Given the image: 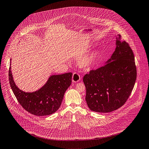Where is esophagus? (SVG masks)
Listing matches in <instances>:
<instances>
[{
	"label": "esophagus",
	"instance_id": "obj_1",
	"mask_svg": "<svg viewBox=\"0 0 149 149\" xmlns=\"http://www.w3.org/2000/svg\"><path fill=\"white\" fill-rule=\"evenodd\" d=\"M80 80V76L77 73H74L72 76V81L73 82H77Z\"/></svg>",
	"mask_w": 149,
	"mask_h": 149
}]
</instances>
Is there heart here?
Instances as JSON below:
<instances>
[{
	"label": "heart",
	"mask_w": 149,
	"mask_h": 149,
	"mask_svg": "<svg viewBox=\"0 0 149 149\" xmlns=\"http://www.w3.org/2000/svg\"><path fill=\"white\" fill-rule=\"evenodd\" d=\"M100 56V51L94 50L89 54H86L79 59L77 63L80 68L88 70L92 68Z\"/></svg>",
	"instance_id": "obj_1"
}]
</instances>
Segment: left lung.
I'll use <instances>...</instances> for the list:
<instances>
[{
    "label": "left lung",
    "mask_w": 149,
    "mask_h": 149,
    "mask_svg": "<svg viewBox=\"0 0 149 149\" xmlns=\"http://www.w3.org/2000/svg\"><path fill=\"white\" fill-rule=\"evenodd\" d=\"M116 48L106 64L92 70L83 77L86 88L85 100L91 110L109 113L126 102L134 88L136 69L133 51L120 35Z\"/></svg>",
    "instance_id": "obj_1"
}]
</instances>
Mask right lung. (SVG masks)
Wrapping results in <instances>:
<instances>
[{"mask_svg": "<svg viewBox=\"0 0 149 149\" xmlns=\"http://www.w3.org/2000/svg\"><path fill=\"white\" fill-rule=\"evenodd\" d=\"M10 59L9 81L16 99L22 107L35 116H44L55 113L60 108L65 91L72 82L71 72L51 76L47 82L39 90L25 92L15 84L13 79Z\"/></svg>", "mask_w": 149, "mask_h": 149, "instance_id": "obj_1", "label": "right lung"}]
</instances>
